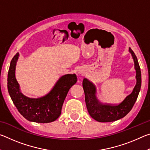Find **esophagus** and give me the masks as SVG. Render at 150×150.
Masks as SVG:
<instances>
[{
	"label": "esophagus",
	"instance_id": "1",
	"mask_svg": "<svg viewBox=\"0 0 150 150\" xmlns=\"http://www.w3.org/2000/svg\"><path fill=\"white\" fill-rule=\"evenodd\" d=\"M82 73H83V70H82V69H79V70H77V74H78V75L82 74Z\"/></svg>",
	"mask_w": 150,
	"mask_h": 150
}]
</instances>
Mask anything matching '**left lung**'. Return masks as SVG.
<instances>
[{"label":"left lung","mask_w":150,"mask_h":150,"mask_svg":"<svg viewBox=\"0 0 150 150\" xmlns=\"http://www.w3.org/2000/svg\"><path fill=\"white\" fill-rule=\"evenodd\" d=\"M129 52L131 54L136 70V84L130 95L124 98L118 105L104 104L99 102L96 98V90L95 85L87 79L83 81V87L85 92V103L90 116L100 122H109L118 120L125 116L132 108L138 98L142 85V75L138 59L130 47Z\"/></svg>","instance_id":"8db88e82"}]
</instances>
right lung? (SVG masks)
<instances>
[{"label": "right lung", "instance_id": "1", "mask_svg": "<svg viewBox=\"0 0 150 150\" xmlns=\"http://www.w3.org/2000/svg\"><path fill=\"white\" fill-rule=\"evenodd\" d=\"M19 53L11 60L8 73V93L14 105L26 120L38 123L55 121L62 113L65 98L70 88L77 81L75 74H66L61 77L54 87L46 95L39 98H30L21 93L16 81L15 71Z\"/></svg>", "mask_w": 150, "mask_h": 150}]
</instances>
